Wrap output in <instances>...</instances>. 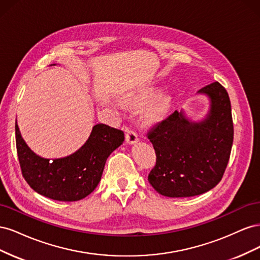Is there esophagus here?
<instances>
[{
    "mask_svg": "<svg viewBox=\"0 0 260 260\" xmlns=\"http://www.w3.org/2000/svg\"><path fill=\"white\" fill-rule=\"evenodd\" d=\"M125 132H127V133H125V141H127L128 144H135V143L138 142L139 138H138V135L135 131L131 130V129H127V130H125Z\"/></svg>",
    "mask_w": 260,
    "mask_h": 260,
    "instance_id": "obj_1",
    "label": "esophagus"
}]
</instances>
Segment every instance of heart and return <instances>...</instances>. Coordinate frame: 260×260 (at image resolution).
<instances>
[{
	"mask_svg": "<svg viewBox=\"0 0 260 260\" xmlns=\"http://www.w3.org/2000/svg\"><path fill=\"white\" fill-rule=\"evenodd\" d=\"M160 94L158 89H148L142 93L136 94L127 100V103L133 107H140L149 104L142 116V120L146 124H153L162 120L167 115L170 105L171 98L167 94Z\"/></svg>",
	"mask_w": 260,
	"mask_h": 260,
	"instance_id": "b5f03b06",
	"label": "heart"
}]
</instances>
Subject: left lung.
I'll return each mask as SVG.
<instances>
[{
	"instance_id": "obj_1",
	"label": "left lung",
	"mask_w": 260,
	"mask_h": 260,
	"mask_svg": "<svg viewBox=\"0 0 260 260\" xmlns=\"http://www.w3.org/2000/svg\"><path fill=\"white\" fill-rule=\"evenodd\" d=\"M210 109L195 122L175 112L147 132L156 165L148 175L151 185L168 198H190L205 193L222 179L233 143L231 103L219 82L202 88Z\"/></svg>"
}]
</instances>
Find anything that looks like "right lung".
<instances>
[{"instance_id":"1","label":"right lung","mask_w":260,"mask_h":260,"mask_svg":"<svg viewBox=\"0 0 260 260\" xmlns=\"http://www.w3.org/2000/svg\"><path fill=\"white\" fill-rule=\"evenodd\" d=\"M15 135L20 169L27 183L37 193L60 202L79 201L91 194L101 181L108 156L124 141L121 130L99 123L78 151L51 160L31 151L17 121Z\"/></svg>"}]
</instances>
